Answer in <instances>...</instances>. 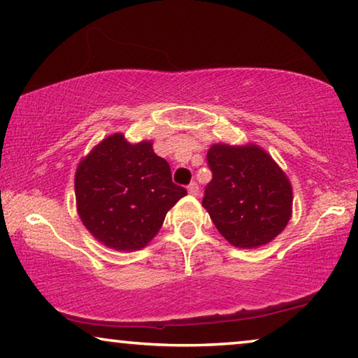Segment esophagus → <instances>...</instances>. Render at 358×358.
<instances>
[{
	"label": "esophagus",
	"mask_w": 358,
	"mask_h": 358,
	"mask_svg": "<svg viewBox=\"0 0 358 358\" xmlns=\"http://www.w3.org/2000/svg\"><path fill=\"white\" fill-rule=\"evenodd\" d=\"M188 192L191 196H197L199 194V186H197V183H191L189 186H188Z\"/></svg>",
	"instance_id": "34e87169"
}]
</instances>
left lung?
I'll use <instances>...</instances> for the list:
<instances>
[{"instance_id": "left-lung-1", "label": "left lung", "mask_w": 358, "mask_h": 358, "mask_svg": "<svg viewBox=\"0 0 358 358\" xmlns=\"http://www.w3.org/2000/svg\"><path fill=\"white\" fill-rule=\"evenodd\" d=\"M213 178L202 206L231 245L258 248L292 218L293 189L285 172L255 143H215L207 152Z\"/></svg>"}]
</instances>
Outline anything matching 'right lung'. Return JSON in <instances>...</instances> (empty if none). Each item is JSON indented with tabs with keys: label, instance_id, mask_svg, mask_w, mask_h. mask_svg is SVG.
<instances>
[{
	"label": "right lung",
	"instance_id": "right-lung-1",
	"mask_svg": "<svg viewBox=\"0 0 358 358\" xmlns=\"http://www.w3.org/2000/svg\"><path fill=\"white\" fill-rule=\"evenodd\" d=\"M75 194L79 218L95 239L113 250L135 252L148 245L186 189L173 183L152 141L129 143L113 134L78 164Z\"/></svg>",
	"mask_w": 358,
	"mask_h": 358
}]
</instances>
